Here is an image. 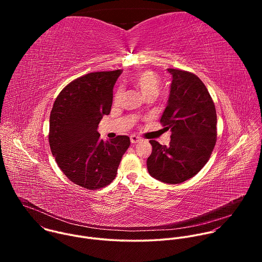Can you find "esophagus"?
<instances>
[{
    "label": "esophagus",
    "instance_id": "esophagus-1",
    "mask_svg": "<svg viewBox=\"0 0 262 262\" xmlns=\"http://www.w3.org/2000/svg\"><path fill=\"white\" fill-rule=\"evenodd\" d=\"M141 141H142L141 138H139V137H137V136H130V142H132V144H136V143H139V142H141Z\"/></svg>",
    "mask_w": 262,
    "mask_h": 262
}]
</instances>
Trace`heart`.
Masks as SVG:
<instances>
[{
	"instance_id": "b5f03b06",
	"label": "heart",
	"mask_w": 262,
	"mask_h": 262,
	"mask_svg": "<svg viewBox=\"0 0 262 262\" xmlns=\"http://www.w3.org/2000/svg\"><path fill=\"white\" fill-rule=\"evenodd\" d=\"M130 83L142 93V95L147 97H157L161 89V81L157 77V74L152 71H142L134 74L130 78ZM121 97V90H118L115 94V101H118Z\"/></svg>"
}]
</instances>
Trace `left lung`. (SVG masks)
Segmentation results:
<instances>
[{
  "mask_svg": "<svg viewBox=\"0 0 262 262\" xmlns=\"http://www.w3.org/2000/svg\"><path fill=\"white\" fill-rule=\"evenodd\" d=\"M172 83L161 117L172 132L170 145L150 140L147 169L154 178L170 184L195 176L208 162L216 142V113L212 98L196 74L168 68Z\"/></svg>",
  "mask_w": 262,
  "mask_h": 262,
  "instance_id": "1",
  "label": "left lung"
}]
</instances>
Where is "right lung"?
Instances as JSON below:
<instances>
[{"label": "right lung", "mask_w": 262, "mask_h": 262, "mask_svg": "<svg viewBox=\"0 0 262 262\" xmlns=\"http://www.w3.org/2000/svg\"><path fill=\"white\" fill-rule=\"evenodd\" d=\"M122 72L87 73L69 83L57 96L50 116L49 141L53 156L66 177L88 190H97L116 177L127 136L100 140L98 124L108 115L113 88Z\"/></svg>", "instance_id": "right-lung-1"}]
</instances>
